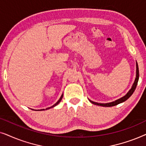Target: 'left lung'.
<instances>
[{
  "label": "left lung",
  "mask_w": 146,
  "mask_h": 146,
  "mask_svg": "<svg viewBox=\"0 0 146 146\" xmlns=\"http://www.w3.org/2000/svg\"><path fill=\"white\" fill-rule=\"evenodd\" d=\"M138 80H139V68H138V65H137V62H136V77H135V81H134V82H133V84L132 86H131V88L128 91V92H127L126 94L124 96H123L122 98H119L118 100H115V101H113V102H111L106 103V104L97 103V102H93V101L90 100H89V101L91 103L97 105V106H103V107L114 106H116L117 104H119L122 103V102H125V100H127L130 97L131 95H132V94L133 93V92L135 91V88H136V86H137V82H138Z\"/></svg>",
  "instance_id": "8db88e82"
}]
</instances>
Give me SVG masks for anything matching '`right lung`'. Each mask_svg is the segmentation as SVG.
<instances>
[{
  "label": "right lung",
  "instance_id": "add662e5",
  "mask_svg": "<svg viewBox=\"0 0 146 146\" xmlns=\"http://www.w3.org/2000/svg\"><path fill=\"white\" fill-rule=\"evenodd\" d=\"M62 97H63V94H62V96H61V97L60 98V99L58 100V101L55 104H54L52 106H51V107H50V108H46V110H48V109H50V108H53V107H54V106H56V105H58V104L60 102V101L62 100ZM44 110V109H42V110Z\"/></svg>",
  "mask_w": 146,
  "mask_h": 146
}]
</instances>
